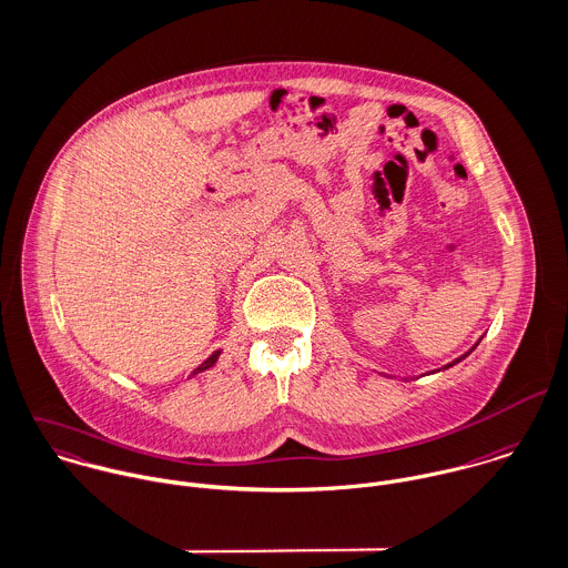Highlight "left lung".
Segmentation results:
<instances>
[{"label": "left lung", "instance_id": "left-lung-1", "mask_svg": "<svg viewBox=\"0 0 568 568\" xmlns=\"http://www.w3.org/2000/svg\"><path fill=\"white\" fill-rule=\"evenodd\" d=\"M476 344H478V342H476ZM476 344H474V346H471V348H469V351H467V353H465V355H460V357H458V359H454V362H450V364H446V366H444V368H450V366H454V364H458V362H460V359H465V357H467V355H469V353H471V351H474V348H476Z\"/></svg>", "mask_w": 568, "mask_h": 568}]
</instances>
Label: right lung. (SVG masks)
Segmentation results:
<instances>
[{"label":"right lung","mask_w":568,"mask_h":568,"mask_svg":"<svg viewBox=\"0 0 568 568\" xmlns=\"http://www.w3.org/2000/svg\"><path fill=\"white\" fill-rule=\"evenodd\" d=\"M220 355H222V351H215V353H213L209 359H204V362H202V364H200V366H197V368L191 373V377H195V375H200V373H204V371L213 368V366H215V362L220 359Z\"/></svg>","instance_id":"right-lung-1"}]
</instances>
